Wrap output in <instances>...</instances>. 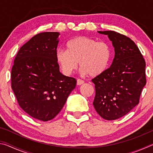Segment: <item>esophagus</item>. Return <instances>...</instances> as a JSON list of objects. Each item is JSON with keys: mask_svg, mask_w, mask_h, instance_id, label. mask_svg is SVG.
Here are the masks:
<instances>
[{"mask_svg": "<svg viewBox=\"0 0 153 153\" xmlns=\"http://www.w3.org/2000/svg\"><path fill=\"white\" fill-rule=\"evenodd\" d=\"M84 83V80H82L81 79H77V85H81V84H83Z\"/></svg>", "mask_w": 153, "mask_h": 153, "instance_id": "esophagus-1", "label": "esophagus"}]
</instances>
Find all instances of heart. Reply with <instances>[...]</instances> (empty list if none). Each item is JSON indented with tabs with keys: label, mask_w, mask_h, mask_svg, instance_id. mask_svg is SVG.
<instances>
[{
	"label": "heart",
	"mask_w": 153,
	"mask_h": 153,
	"mask_svg": "<svg viewBox=\"0 0 153 153\" xmlns=\"http://www.w3.org/2000/svg\"><path fill=\"white\" fill-rule=\"evenodd\" d=\"M66 48L56 53V61L66 76L76 70L78 62L82 73L91 77L104 74L109 65L111 49L104 41L97 42L94 38L78 36L69 40Z\"/></svg>",
	"instance_id": "heart-1"
}]
</instances>
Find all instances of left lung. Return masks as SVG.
Instances as JSON below:
<instances>
[{"label":"left lung","instance_id":"left-lung-1","mask_svg":"<svg viewBox=\"0 0 153 153\" xmlns=\"http://www.w3.org/2000/svg\"><path fill=\"white\" fill-rule=\"evenodd\" d=\"M107 35L115 48V57L104 74L92 79L94 84L93 105L100 117L115 120L138 104L146 83L143 56L133 40L114 31H98Z\"/></svg>","mask_w":153,"mask_h":153}]
</instances>
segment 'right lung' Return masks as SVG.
<instances>
[{
  "instance_id": "obj_1",
  "label": "right lung",
  "mask_w": 153,
  "mask_h": 153,
  "mask_svg": "<svg viewBox=\"0 0 153 153\" xmlns=\"http://www.w3.org/2000/svg\"><path fill=\"white\" fill-rule=\"evenodd\" d=\"M59 32H42L23 45L11 69V88L25 113L47 121L61 111L76 79L59 71L56 59Z\"/></svg>"
}]
</instances>
